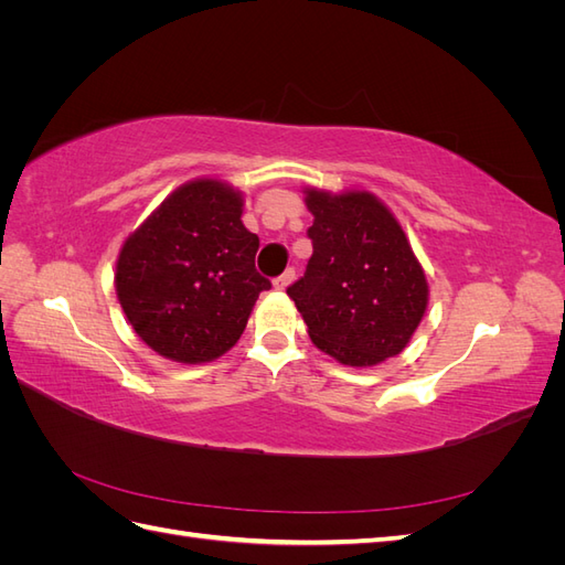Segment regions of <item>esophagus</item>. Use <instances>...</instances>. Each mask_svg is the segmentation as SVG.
Instances as JSON below:
<instances>
[{
	"label": "esophagus",
	"mask_w": 565,
	"mask_h": 565,
	"mask_svg": "<svg viewBox=\"0 0 565 565\" xmlns=\"http://www.w3.org/2000/svg\"><path fill=\"white\" fill-rule=\"evenodd\" d=\"M292 280H295V268H287L282 276H278L276 280H273V287H276V289H287Z\"/></svg>",
	"instance_id": "1"
}]
</instances>
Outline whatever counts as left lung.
I'll return each instance as SVG.
<instances>
[{"instance_id": "obj_1", "label": "left lung", "mask_w": 565, "mask_h": 565, "mask_svg": "<svg viewBox=\"0 0 565 565\" xmlns=\"http://www.w3.org/2000/svg\"><path fill=\"white\" fill-rule=\"evenodd\" d=\"M303 193L313 254L287 295L311 341L349 367L398 355L429 303V282L398 218L367 191Z\"/></svg>"}]
</instances>
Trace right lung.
I'll list each match as a JSON object with an SVG mask.
<instances>
[{
    "label": "right lung",
    "mask_w": 565,
    "mask_h": 565,
    "mask_svg": "<svg viewBox=\"0 0 565 565\" xmlns=\"http://www.w3.org/2000/svg\"><path fill=\"white\" fill-rule=\"evenodd\" d=\"M243 193L218 179L179 185L119 249V306L146 344L174 363L224 355L270 282L254 268L259 237L243 224Z\"/></svg>",
    "instance_id": "right-lung-1"
}]
</instances>
